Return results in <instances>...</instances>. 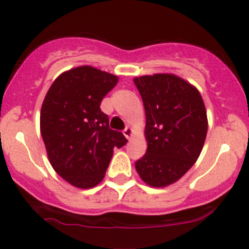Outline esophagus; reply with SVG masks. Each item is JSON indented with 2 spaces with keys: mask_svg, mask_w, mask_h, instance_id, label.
<instances>
[{
  "mask_svg": "<svg viewBox=\"0 0 249 249\" xmlns=\"http://www.w3.org/2000/svg\"><path fill=\"white\" fill-rule=\"evenodd\" d=\"M133 128L132 127H126L124 128V131H123V135H124V137L127 138V140H131L132 136H133Z\"/></svg>",
  "mask_w": 249,
  "mask_h": 249,
  "instance_id": "obj_1",
  "label": "esophagus"
}]
</instances>
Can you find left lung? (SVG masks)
I'll list each match as a JSON object with an SVG mask.
<instances>
[{
  "mask_svg": "<svg viewBox=\"0 0 249 249\" xmlns=\"http://www.w3.org/2000/svg\"><path fill=\"white\" fill-rule=\"evenodd\" d=\"M146 112L147 152L136 162L141 179L155 188L173 184L198 160L208 120L195 86L173 73L133 78Z\"/></svg>",
  "mask_w": 249,
  "mask_h": 249,
  "instance_id": "obj_1",
  "label": "left lung"
}]
</instances>
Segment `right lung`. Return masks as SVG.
Masks as SVG:
<instances>
[{
  "mask_svg": "<svg viewBox=\"0 0 249 249\" xmlns=\"http://www.w3.org/2000/svg\"><path fill=\"white\" fill-rule=\"evenodd\" d=\"M117 82L114 74L80 66L59 74L43 100L39 128L47 157L57 175L77 188L101 183L113 148L127 143L100 108Z\"/></svg>",
  "mask_w": 249,
  "mask_h": 249,
  "instance_id": "obj_1",
  "label": "right lung"
}]
</instances>
